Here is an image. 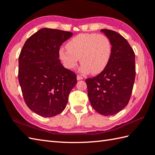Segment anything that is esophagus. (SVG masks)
<instances>
[{
	"instance_id": "34e87169",
	"label": "esophagus",
	"mask_w": 155,
	"mask_h": 155,
	"mask_svg": "<svg viewBox=\"0 0 155 155\" xmlns=\"http://www.w3.org/2000/svg\"><path fill=\"white\" fill-rule=\"evenodd\" d=\"M77 80H78V81H79V80H82V79H83V77H82L81 75H77Z\"/></svg>"
}]
</instances>
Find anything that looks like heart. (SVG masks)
I'll list each match as a JSON object with an SVG mask.
<instances>
[{
  "label": "heart",
  "mask_w": 155,
  "mask_h": 155,
  "mask_svg": "<svg viewBox=\"0 0 155 155\" xmlns=\"http://www.w3.org/2000/svg\"><path fill=\"white\" fill-rule=\"evenodd\" d=\"M67 48L59 51L64 67L74 68L80 58V71L84 74L101 73L107 67L112 54L110 39L102 34L78 35L67 42Z\"/></svg>",
  "instance_id": "obj_1"
}]
</instances>
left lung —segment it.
Masks as SVG:
<instances>
[{
  "instance_id": "8db88e82",
  "label": "left lung",
  "mask_w": 155,
  "mask_h": 155,
  "mask_svg": "<svg viewBox=\"0 0 155 155\" xmlns=\"http://www.w3.org/2000/svg\"><path fill=\"white\" fill-rule=\"evenodd\" d=\"M110 39L112 54L107 67L93 78L85 81L90 103L104 116L118 113L127 106L135 79V54L128 41L118 32L101 30Z\"/></svg>"
}]
</instances>
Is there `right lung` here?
<instances>
[{
    "mask_svg": "<svg viewBox=\"0 0 155 155\" xmlns=\"http://www.w3.org/2000/svg\"><path fill=\"white\" fill-rule=\"evenodd\" d=\"M71 32L44 28L29 37L18 57V81L26 104L35 113L51 117L64 110L77 74L59 60L61 45Z\"/></svg>",
    "mask_w": 155,
    "mask_h": 155,
    "instance_id": "obj_1",
    "label": "right lung"
}]
</instances>
